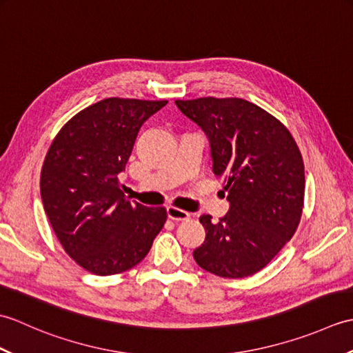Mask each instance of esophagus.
<instances>
[{"label": "esophagus", "mask_w": 353, "mask_h": 353, "mask_svg": "<svg viewBox=\"0 0 353 353\" xmlns=\"http://www.w3.org/2000/svg\"><path fill=\"white\" fill-rule=\"evenodd\" d=\"M167 215L168 219L174 220V221H183V220H188L190 219V214L183 211V209H179L174 206H168L167 208Z\"/></svg>", "instance_id": "34e87169"}]
</instances>
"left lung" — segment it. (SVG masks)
<instances>
[{"instance_id": "8db88e82", "label": "left lung", "mask_w": 353, "mask_h": 353, "mask_svg": "<svg viewBox=\"0 0 353 353\" xmlns=\"http://www.w3.org/2000/svg\"><path fill=\"white\" fill-rule=\"evenodd\" d=\"M176 106L208 137L212 171L229 201L219 223L200 216L206 238L194 259L229 279L258 273L301 221L305 170L296 141L279 119L243 99L205 97Z\"/></svg>"}]
</instances>
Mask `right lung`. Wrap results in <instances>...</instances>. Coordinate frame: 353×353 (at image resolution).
I'll use <instances>...</instances> for the list:
<instances>
[{
  "label": "right lung",
  "mask_w": 353,
  "mask_h": 353,
  "mask_svg": "<svg viewBox=\"0 0 353 353\" xmlns=\"http://www.w3.org/2000/svg\"><path fill=\"white\" fill-rule=\"evenodd\" d=\"M167 103L101 100L72 117L45 156V214L65 252L88 272L110 276L139 264L167 221L165 208L132 203L118 182L141 125Z\"/></svg>",
  "instance_id": "right-lung-1"
}]
</instances>
